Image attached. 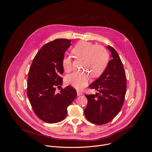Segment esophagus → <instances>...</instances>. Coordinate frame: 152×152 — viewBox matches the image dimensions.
I'll use <instances>...</instances> for the list:
<instances>
[{
  "label": "esophagus",
  "instance_id": "1",
  "mask_svg": "<svg viewBox=\"0 0 152 152\" xmlns=\"http://www.w3.org/2000/svg\"><path fill=\"white\" fill-rule=\"evenodd\" d=\"M83 94V93L82 91H77V95L79 96H81Z\"/></svg>",
  "mask_w": 152,
  "mask_h": 152
}]
</instances>
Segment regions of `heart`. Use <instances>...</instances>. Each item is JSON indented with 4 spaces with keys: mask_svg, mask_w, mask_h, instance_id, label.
<instances>
[{
    "mask_svg": "<svg viewBox=\"0 0 152 152\" xmlns=\"http://www.w3.org/2000/svg\"><path fill=\"white\" fill-rule=\"evenodd\" d=\"M72 53L75 58L83 59L82 67L89 72H75L66 77V83L77 90L84 88L90 81L91 75L93 77L100 76L109 61L108 53L104 47L85 41L78 42L73 48ZM62 65L66 72L72 71V61L69 56L64 57Z\"/></svg>",
    "mask_w": 152,
    "mask_h": 152,
    "instance_id": "b5f03b06",
    "label": "heart"
}]
</instances>
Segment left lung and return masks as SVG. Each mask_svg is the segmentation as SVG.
Returning a JSON list of instances; mask_svg holds the SVG:
<instances>
[{"label": "left lung", "instance_id": "1", "mask_svg": "<svg viewBox=\"0 0 152 152\" xmlns=\"http://www.w3.org/2000/svg\"><path fill=\"white\" fill-rule=\"evenodd\" d=\"M113 59L101 76L89 85L99 93L86 94L87 104L84 115L90 122L96 125L107 124L115 118L121 111L126 92V77L117 52L108 45Z\"/></svg>", "mask_w": 152, "mask_h": 152}]
</instances>
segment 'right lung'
Masks as SVG:
<instances>
[{
	"mask_svg": "<svg viewBox=\"0 0 152 152\" xmlns=\"http://www.w3.org/2000/svg\"><path fill=\"white\" fill-rule=\"evenodd\" d=\"M70 39H56L45 44L37 52L30 68L27 94L35 115L43 121L53 124L64 119L68 106L77 93L68 86L56 93L62 85V62Z\"/></svg>",
	"mask_w": 152,
	"mask_h": 152,
	"instance_id": "add662e5",
	"label": "right lung"
}]
</instances>
